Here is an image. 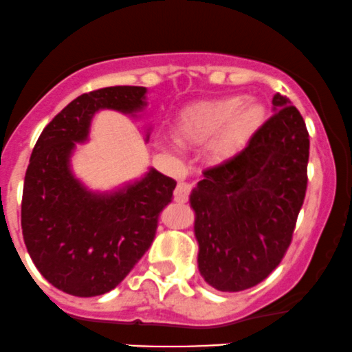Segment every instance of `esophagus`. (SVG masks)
<instances>
[{
	"instance_id": "1",
	"label": "esophagus",
	"mask_w": 352,
	"mask_h": 352,
	"mask_svg": "<svg viewBox=\"0 0 352 352\" xmlns=\"http://www.w3.org/2000/svg\"><path fill=\"white\" fill-rule=\"evenodd\" d=\"M192 186L190 183H179L175 190V199L177 203H186L188 198H190V192Z\"/></svg>"
}]
</instances>
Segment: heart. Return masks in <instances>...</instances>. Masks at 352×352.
<instances>
[{
    "instance_id": "heart-1",
    "label": "heart",
    "mask_w": 352,
    "mask_h": 352,
    "mask_svg": "<svg viewBox=\"0 0 352 352\" xmlns=\"http://www.w3.org/2000/svg\"><path fill=\"white\" fill-rule=\"evenodd\" d=\"M263 105L256 100H243L241 96L196 102L181 112L176 122V135L186 144H203L214 135L213 149L228 154L243 146L262 126Z\"/></svg>"
}]
</instances>
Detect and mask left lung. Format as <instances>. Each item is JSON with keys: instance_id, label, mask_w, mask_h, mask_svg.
Segmentation results:
<instances>
[{"instance_id": "left-lung-1", "label": "left lung", "mask_w": 352, "mask_h": 352, "mask_svg": "<svg viewBox=\"0 0 352 352\" xmlns=\"http://www.w3.org/2000/svg\"><path fill=\"white\" fill-rule=\"evenodd\" d=\"M272 104L245 149L205 169L191 192L199 272L221 292L252 289L278 267L304 205L307 127L285 96Z\"/></svg>"}]
</instances>
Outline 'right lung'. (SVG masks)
<instances>
[{
    "label": "right lung",
    "instance_id": "add662e5",
    "mask_svg": "<svg viewBox=\"0 0 352 352\" xmlns=\"http://www.w3.org/2000/svg\"><path fill=\"white\" fill-rule=\"evenodd\" d=\"M146 87L117 85L82 94L45 127L25 175L21 230L33 263L52 285L94 297L116 289L149 250L176 181L151 169L112 195L87 191L70 173L75 142L99 109L141 111Z\"/></svg>",
    "mask_w": 352,
    "mask_h": 352
}]
</instances>
